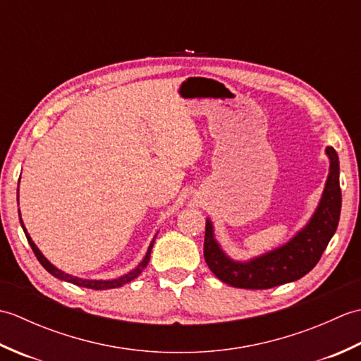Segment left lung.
I'll return each instance as SVG.
<instances>
[{"label": "left lung", "instance_id": "left-lung-1", "mask_svg": "<svg viewBox=\"0 0 361 361\" xmlns=\"http://www.w3.org/2000/svg\"><path fill=\"white\" fill-rule=\"evenodd\" d=\"M326 155L329 175L317 209L307 224L281 247L250 260H235L220 247L212 221L206 219L204 260L221 282L235 288H273L301 279L318 264L336 231L341 212L338 153L326 147Z\"/></svg>", "mask_w": 361, "mask_h": 361}]
</instances>
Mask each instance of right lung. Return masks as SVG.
<instances>
[{
	"instance_id": "obj_1",
	"label": "right lung",
	"mask_w": 361,
	"mask_h": 361,
	"mask_svg": "<svg viewBox=\"0 0 361 361\" xmlns=\"http://www.w3.org/2000/svg\"><path fill=\"white\" fill-rule=\"evenodd\" d=\"M18 183H20V181H18ZM18 216H20V224H21V228H23V231H25V234H26V239H27V242H29V245H30V248H32L34 255H35V256H37V259H38V262H40V264L43 265V268H44L46 271H49V273L54 276V278H57V279H60V281L70 282V283H74V286H79V287L93 288V290H109V288H118V287H122V286H124V283L132 282L135 278H137V276H140V274L142 273L144 268L147 267V264H149V260H150V252H152V248H153V243H155V239H157V234H155V235H153V239H152L150 245H149L147 252H145L144 259L141 260L140 264H137V265L133 268V270H130L128 273L119 276V278H116V279H83V278H78V276H73V274H70V273H65V271H62V270H59V268H57L56 265H52V264L49 262V260L43 256V252H42L40 250H38V247H37V245L34 243V240L30 239V235H29V233H27V229H26L25 224H23V220H21L20 209H18Z\"/></svg>"
}]
</instances>
